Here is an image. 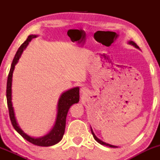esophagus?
<instances>
[{"label": "esophagus", "instance_id": "obj_1", "mask_svg": "<svg viewBox=\"0 0 160 160\" xmlns=\"http://www.w3.org/2000/svg\"><path fill=\"white\" fill-rule=\"evenodd\" d=\"M80 92H81L82 93H84V92H85V89H84V88H82L81 90H80Z\"/></svg>", "mask_w": 160, "mask_h": 160}]
</instances>
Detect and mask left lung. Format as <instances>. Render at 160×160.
Here are the masks:
<instances>
[{"label": "left lung", "mask_w": 160, "mask_h": 160, "mask_svg": "<svg viewBox=\"0 0 160 160\" xmlns=\"http://www.w3.org/2000/svg\"><path fill=\"white\" fill-rule=\"evenodd\" d=\"M128 43H129V44H131V45H132V46H134V47H136V48H138V49H139V47L138 46L136 43H135V42H133V41H129L128 42ZM91 132H92V135H93V137H94V138H95V140L96 141H98V142L99 143V144H102V145H105V146H108V147H110V148H117V146H113V145H111V144H107V143H105V142H104V141H101L100 139H98V138H97L96 136H95V135L94 134V132H93V131H92V129L91 128Z\"/></svg>", "instance_id": "obj_1"}]
</instances>
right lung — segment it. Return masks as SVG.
Wrapping results in <instances>:
<instances>
[{
    "mask_svg": "<svg viewBox=\"0 0 160 160\" xmlns=\"http://www.w3.org/2000/svg\"><path fill=\"white\" fill-rule=\"evenodd\" d=\"M37 35H29L28 37L27 40L20 46V47L16 52L15 57L12 60V65L9 72L8 78H7V106L9 109V114H10V118L12 122V126L15 128L16 131L22 136L25 140L34 145L41 147H49L52 146L57 144L62 140L63 137L64 133H65V124H66V117H67L68 112L70 107L72 104L78 103L79 99H80V93H79V87H74L73 89H69V90L65 92L62 93L61 97L59 98L58 102V111H57V117L56 120V123L53 126L52 129L45 136L41 138H32L25 134L19 126H18L17 122H16L15 113H14L13 108L12 104V73H13L15 65H16L18 61H19L20 56L23 50L25 49L29 42L32 40L33 38H36Z\"/></svg>",
    "mask_w": 160,
    "mask_h": 160,
    "instance_id": "right-lung-1",
    "label": "right lung"
}]
</instances>
